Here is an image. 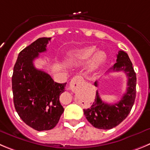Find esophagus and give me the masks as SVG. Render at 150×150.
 Returning <instances> with one entry per match:
<instances>
[{"label":"esophagus","instance_id":"esophagus-1","mask_svg":"<svg viewBox=\"0 0 150 150\" xmlns=\"http://www.w3.org/2000/svg\"><path fill=\"white\" fill-rule=\"evenodd\" d=\"M81 81H83V78L80 75H77V76H75L72 79L70 82V87L73 88L75 86V84L78 83V82Z\"/></svg>","mask_w":150,"mask_h":150}]
</instances>
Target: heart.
<instances>
[{
  "instance_id": "1",
  "label": "heart",
  "mask_w": 150,
  "mask_h": 150,
  "mask_svg": "<svg viewBox=\"0 0 150 150\" xmlns=\"http://www.w3.org/2000/svg\"><path fill=\"white\" fill-rule=\"evenodd\" d=\"M96 47L89 46L80 50L71 51L67 55V63L69 65H78L91 58L88 64L89 72L98 71L107 59V55L103 50H96Z\"/></svg>"
}]
</instances>
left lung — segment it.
<instances>
[{"label":"left lung","mask_w":150,"mask_h":150,"mask_svg":"<svg viewBox=\"0 0 150 150\" xmlns=\"http://www.w3.org/2000/svg\"><path fill=\"white\" fill-rule=\"evenodd\" d=\"M116 61L110 71L124 72L128 78L127 92L122 98L117 103L109 104L100 99L97 91L92 106L83 110L87 121L93 127L100 129H110L121 124L129 114L136 96V74L127 53L118 52ZM94 84L98 86L97 82Z\"/></svg>","instance_id":"left-lung-1"}]
</instances>
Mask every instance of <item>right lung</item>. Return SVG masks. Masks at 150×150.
I'll return each mask as SVG.
<instances>
[{
    "label": "right lung",
    "mask_w": 150,
    "mask_h": 150,
    "mask_svg": "<svg viewBox=\"0 0 150 150\" xmlns=\"http://www.w3.org/2000/svg\"><path fill=\"white\" fill-rule=\"evenodd\" d=\"M51 38H40L21 52L12 77L15 108L23 122L38 131L54 128L64 112L59 96L67 83H58L38 69L33 61L47 51Z\"/></svg>",
    "instance_id": "right-lung-1"
}]
</instances>
